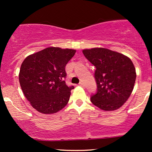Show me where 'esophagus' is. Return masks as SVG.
Wrapping results in <instances>:
<instances>
[{
    "label": "esophagus",
    "instance_id": "1",
    "mask_svg": "<svg viewBox=\"0 0 152 152\" xmlns=\"http://www.w3.org/2000/svg\"><path fill=\"white\" fill-rule=\"evenodd\" d=\"M78 85H79L80 86H83V83H82V82H80V83H78Z\"/></svg>",
    "mask_w": 152,
    "mask_h": 152
}]
</instances>
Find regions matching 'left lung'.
Wrapping results in <instances>:
<instances>
[{
  "mask_svg": "<svg viewBox=\"0 0 152 152\" xmlns=\"http://www.w3.org/2000/svg\"><path fill=\"white\" fill-rule=\"evenodd\" d=\"M84 56L96 67V93L91 102L104 111L119 109L133 91L136 70L129 58L104 48L83 50Z\"/></svg>",
  "mask_w": 152,
  "mask_h": 152,
  "instance_id": "1",
  "label": "left lung"
}]
</instances>
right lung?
Returning <instances> with one entry per match:
<instances>
[{
    "label": "right lung",
    "mask_w": 152,
    "mask_h": 152,
    "mask_svg": "<svg viewBox=\"0 0 152 152\" xmlns=\"http://www.w3.org/2000/svg\"><path fill=\"white\" fill-rule=\"evenodd\" d=\"M76 50L49 47L26 57L20 66L19 82L27 100L42 114H54L69 102L73 86L65 82V67Z\"/></svg>",
    "instance_id": "right-lung-1"
}]
</instances>
